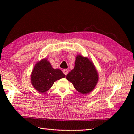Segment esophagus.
<instances>
[{
  "label": "esophagus",
  "mask_w": 134,
  "mask_h": 134,
  "mask_svg": "<svg viewBox=\"0 0 134 134\" xmlns=\"http://www.w3.org/2000/svg\"><path fill=\"white\" fill-rule=\"evenodd\" d=\"M63 72H64V74H65V75H67L68 74V69H64L63 70Z\"/></svg>",
  "instance_id": "obj_1"
}]
</instances>
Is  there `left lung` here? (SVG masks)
<instances>
[{"label":"left lung","mask_w":134,"mask_h":134,"mask_svg":"<svg viewBox=\"0 0 134 134\" xmlns=\"http://www.w3.org/2000/svg\"><path fill=\"white\" fill-rule=\"evenodd\" d=\"M66 78L73 84L77 91L85 94L95 88L98 75L91 61L79 55L76 57L74 69L69 72Z\"/></svg>","instance_id":"obj_1"}]
</instances>
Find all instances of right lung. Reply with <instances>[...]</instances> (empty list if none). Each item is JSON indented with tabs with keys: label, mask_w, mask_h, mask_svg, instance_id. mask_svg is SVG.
Here are the masks:
<instances>
[{
	"label": "right lung",
	"mask_w": 134,
	"mask_h": 134,
	"mask_svg": "<svg viewBox=\"0 0 134 134\" xmlns=\"http://www.w3.org/2000/svg\"><path fill=\"white\" fill-rule=\"evenodd\" d=\"M65 75L59 69L52 68L50 62L46 59H42L36 64L32 70L31 80L32 86L40 93L49 90L54 82Z\"/></svg>",
	"instance_id": "1"
}]
</instances>
